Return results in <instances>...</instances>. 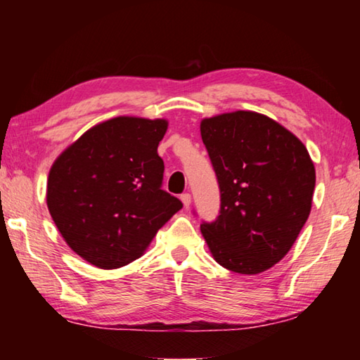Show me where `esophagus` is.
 <instances>
[{
	"label": "esophagus",
	"instance_id": "esophagus-1",
	"mask_svg": "<svg viewBox=\"0 0 360 360\" xmlns=\"http://www.w3.org/2000/svg\"><path fill=\"white\" fill-rule=\"evenodd\" d=\"M181 202L184 203L186 208H188V206H191V203H192V197H191V193H182V195H181Z\"/></svg>",
	"mask_w": 360,
	"mask_h": 360
}]
</instances>
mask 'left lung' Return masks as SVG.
I'll return each mask as SVG.
<instances>
[{"label":"left lung","mask_w":360,"mask_h":360,"mask_svg":"<svg viewBox=\"0 0 360 360\" xmlns=\"http://www.w3.org/2000/svg\"><path fill=\"white\" fill-rule=\"evenodd\" d=\"M200 133L221 188V214L200 230L219 265L259 275L290 251L307 222L314 163L294 133L254 111L206 117Z\"/></svg>","instance_id":"left-lung-1"}]
</instances>
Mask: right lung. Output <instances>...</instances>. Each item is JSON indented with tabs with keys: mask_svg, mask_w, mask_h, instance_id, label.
Segmentation results:
<instances>
[{
	"mask_svg": "<svg viewBox=\"0 0 360 360\" xmlns=\"http://www.w3.org/2000/svg\"><path fill=\"white\" fill-rule=\"evenodd\" d=\"M167 119L119 115L96 124L51 167L47 208L72 251L103 270L141 257L181 208L162 191L158 143Z\"/></svg>",
	"mask_w": 360,
	"mask_h": 360,
	"instance_id": "1",
	"label": "right lung"
}]
</instances>
